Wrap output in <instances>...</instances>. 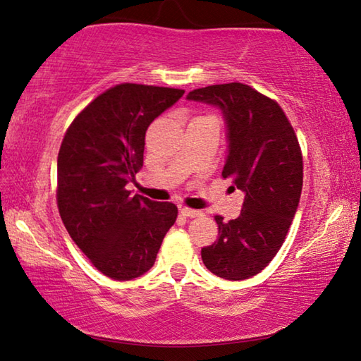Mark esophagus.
I'll return each mask as SVG.
<instances>
[{"label":"esophagus","instance_id":"esophagus-1","mask_svg":"<svg viewBox=\"0 0 361 361\" xmlns=\"http://www.w3.org/2000/svg\"><path fill=\"white\" fill-rule=\"evenodd\" d=\"M180 213H181L183 216H186V218H195V216L202 215V213H200L199 210L189 209V207H180Z\"/></svg>","mask_w":361,"mask_h":361}]
</instances>
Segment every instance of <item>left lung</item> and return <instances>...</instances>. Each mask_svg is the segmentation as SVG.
<instances>
[{
	"label": "left lung",
	"instance_id": "obj_1",
	"mask_svg": "<svg viewBox=\"0 0 361 361\" xmlns=\"http://www.w3.org/2000/svg\"><path fill=\"white\" fill-rule=\"evenodd\" d=\"M189 100L221 108L229 156L223 178L245 194L240 216H215L218 239L202 248L205 267L226 280L259 274L283 245L302 189V152L276 100L242 82L194 89Z\"/></svg>",
	"mask_w": 361,
	"mask_h": 361
}]
</instances>
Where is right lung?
<instances>
[{
    "mask_svg": "<svg viewBox=\"0 0 361 361\" xmlns=\"http://www.w3.org/2000/svg\"><path fill=\"white\" fill-rule=\"evenodd\" d=\"M185 90L122 82L79 113L60 145L57 207L73 242L113 280L148 272L178 209L132 195L126 188L143 167L152 121Z\"/></svg>",
    "mask_w": 361,
    "mask_h": 361,
    "instance_id": "right-lung-1",
    "label": "right lung"
}]
</instances>
